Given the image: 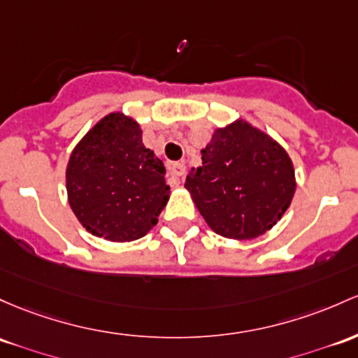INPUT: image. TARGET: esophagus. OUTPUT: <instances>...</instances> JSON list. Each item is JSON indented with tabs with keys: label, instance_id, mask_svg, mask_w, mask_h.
Listing matches in <instances>:
<instances>
[{
	"label": "esophagus",
	"instance_id": "1",
	"mask_svg": "<svg viewBox=\"0 0 358 358\" xmlns=\"http://www.w3.org/2000/svg\"><path fill=\"white\" fill-rule=\"evenodd\" d=\"M185 171L187 168L183 163H171L170 166H168V175H170L173 180H176V182H180V180L183 178Z\"/></svg>",
	"mask_w": 358,
	"mask_h": 358
}]
</instances>
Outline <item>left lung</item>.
Returning a JSON list of instances; mask_svg holds the SVG:
<instances>
[{
    "label": "left lung",
    "mask_w": 358,
    "mask_h": 358,
    "mask_svg": "<svg viewBox=\"0 0 358 358\" xmlns=\"http://www.w3.org/2000/svg\"><path fill=\"white\" fill-rule=\"evenodd\" d=\"M185 188L210 229L224 238L253 239L280 221L296 192L294 166L270 136L236 120L217 129L192 168Z\"/></svg>",
    "instance_id": "1"
}]
</instances>
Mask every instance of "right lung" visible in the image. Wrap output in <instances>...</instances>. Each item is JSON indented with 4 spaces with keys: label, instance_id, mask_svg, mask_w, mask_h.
Masks as SVG:
<instances>
[{
    "label": "right lung",
    "instance_id": "right-lung-1",
    "mask_svg": "<svg viewBox=\"0 0 358 358\" xmlns=\"http://www.w3.org/2000/svg\"><path fill=\"white\" fill-rule=\"evenodd\" d=\"M163 161L143 144L139 124L110 113L80 141L66 170L69 206L95 236L134 241L156 226L170 199Z\"/></svg>",
    "mask_w": 358,
    "mask_h": 358
}]
</instances>
